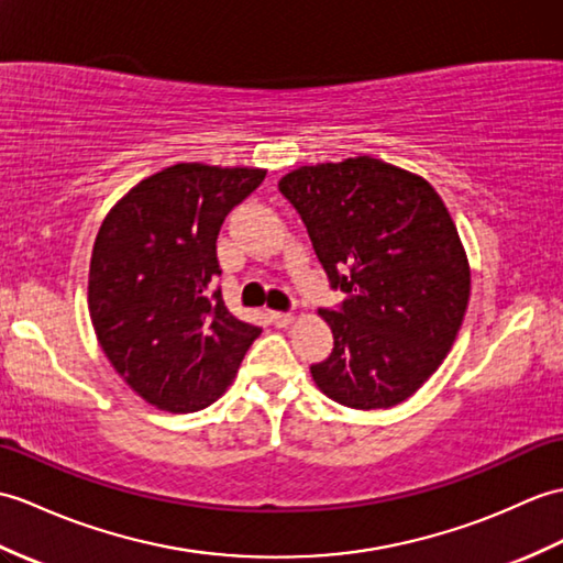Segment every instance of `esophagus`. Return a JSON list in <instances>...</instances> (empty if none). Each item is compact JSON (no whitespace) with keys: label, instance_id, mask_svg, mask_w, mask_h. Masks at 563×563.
<instances>
[{"label":"esophagus","instance_id":"34e87169","mask_svg":"<svg viewBox=\"0 0 563 563\" xmlns=\"http://www.w3.org/2000/svg\"><path fill=\"white\" fill-rule=\"evenodd\" d=\"M268 317H271V321H273V323L278 325V329H285V325H290V323H292V319H295L292 313H287V311H271Z\"/></svg>","mask_w":563,"mask_h":563}]
</instances>
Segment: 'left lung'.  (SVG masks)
I'll return each mask as SVG.
<instances>
[{"instance_id": "left-lung-1", "label": "left lung", "mask_w": 563, "mask_h": 563, "mask_svg": "<svg viewBox=\"0 0 563 563\" xmlns=\"http://www.w3.org/2000/svg\"><path fill=\"white\" fill-rule=\"evenodd\" d=\"M278 189L302 218L338 309H319L331 355L311 376L355 410L394 408L439 369L461 331L470 266L427 179L369 155L305 165Z\"/></svg>"}]
</instances>
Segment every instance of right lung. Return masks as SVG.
<instances>
[{"label": "right lung", "mask_w": 563, "mask_h": 563, "mask_svg": "<svg viewBox=\"0 0 563 563\" xmlns=\"http://www.w3.org/2000/svg\"><path fill=\"white\" fill-rule=\"evenodd\" d=\"M264 177L256 167L177 163L139 181L102 220L90 321L117 374L155 408H208L261 335L222 302L216 240Z\"/></svg>", "instance_id": "right-lung-1"}]
</instances>
